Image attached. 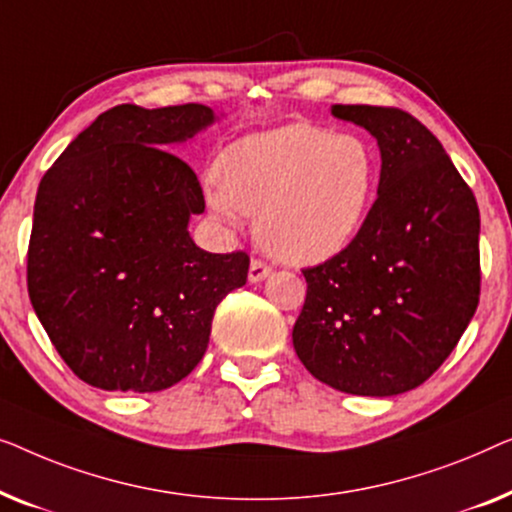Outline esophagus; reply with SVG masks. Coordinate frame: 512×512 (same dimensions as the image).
Instances as JSON below:
<instances>
[{
  "label": "esophagus",
  "mask_w": 512,
  "mask_h": 512,
  "mask_svg": "<svg viewBox=\"0 0 512 512\" xmlns=\"http://www.w3.org/2000/svg\"><path fill=\"white\" fill-rule=\"evenodd\" d=\"M269 273H271L269 266H266L264 262H259V259H253V262H250V269H248V280L250 283H262L264 278H269Z\"/></svg>",
  "instance_id": "obj_1"
}]
</instances>
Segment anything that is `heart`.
<instances>
[{"mask_svg":"<svg viewBox=\"0 0 512 512\" xmlns=\"http://www.w3.org/2000/svg\"><path fill=\"white\" fill-rule=\"evenodd\" d=\"M206 185L213 215L239 225L257 215V243L294 266L327 262L355 239L371 211L378 157L355 134L287 122L241 136Z\"/></svg>","mask_w":512,"mask_h":512,"instance_id":"b5f03b06","label":"heart"}]
</instances>
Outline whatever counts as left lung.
Returning <instances> with one entry per match:
<instances>
[{"label": "left lung", "instance_id": "8db88e82", "mask_svg": "<svg viewBox=\"0 0 512 512\" xmlns=\"http://www.w3.org/2000/svg\"><path fill=\"white\" fill-rule=\"evenodd\" d=\"M331 115L378 141V199L348 248L304 269L292 343L320 383L397 397L448 359L478 308V204L410 113L334 104Z\"/></svg>", "mask_w": 512, "mask_h": 512}]
</instances>
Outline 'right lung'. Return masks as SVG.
Returning a JSON list of instances; mask_svg holds the SVG:
<instances>
[{
    "label": "right lung",
    "mask_w": 512,
    "mask_h": 512,
    "mask_svg": "<svg viewBox=\"0 0 512 512\" xmlns=\"http://www.w3.org/2000/svg\"><path fill=\"white\" fill-rule=\"evenodd\" d=\"M215 120L204 104L113 106L41 178L27 290L55 350L92 387L181 383L204 357L215 308L246 285V253L192 241L204 192L171 153Z\"/></svg>",
    "instance_id": "1"
}]
</instances>
